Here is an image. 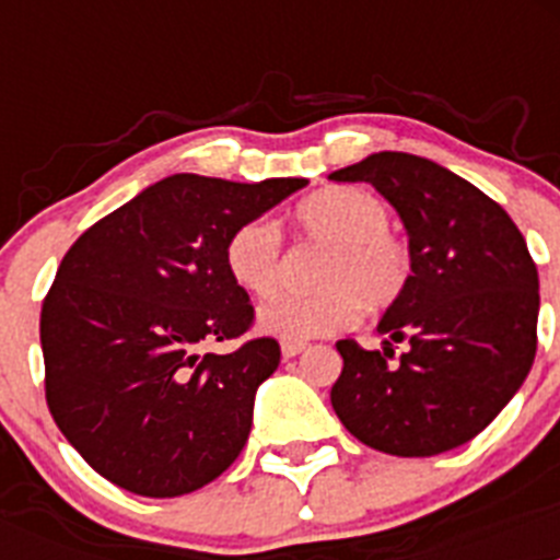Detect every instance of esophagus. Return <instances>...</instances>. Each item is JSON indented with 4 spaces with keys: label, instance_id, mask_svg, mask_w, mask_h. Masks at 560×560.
Wrapping results in <instances>:
<instances>
[{
    "label": "esophagus",
    "instance_id": "esophagus-1",
    "mask_svg": "<svg viewBox=\"0 0 560 560\" xmlns=\"http://www.w3.org/2000/svg\"><path fill=\"white\" fill-rule=\"evenodd\" d=\"M303 350H305V341H283V345H280L283 359H294V355H300Z\"/></svg>",
    "mask_w": 560,
    "mask_h": 560
}]
</instances>
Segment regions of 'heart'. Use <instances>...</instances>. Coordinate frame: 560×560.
Masks as SVG:
<instances>
[{
	"mask_svg": "<svg viewBox=\"0 0 560 560\" xmlns=\"http://www.w3.org/2000/svg\"><path fill=\"white\" fill-rule=\"evenodd\" d=\"M296 226L328 246L308 296H275L257 311V328L283 341H308L359 323L361 303L381 311L409 283V252L389 235L387 205L361 187H328L296 207ZM232 283L252 296H269L280 283V232L269 219L237 224L224 246Z\"/></svg>",
	"mask_w": 560,
	"mask_h": 560,
	"instance_id": "heart-1",
	"label": "heart"
}]
</instances>
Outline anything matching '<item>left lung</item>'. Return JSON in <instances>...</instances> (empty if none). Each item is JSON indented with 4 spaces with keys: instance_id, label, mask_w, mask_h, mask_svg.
<instances>
[{
    "instance_id": "obj_1",
    "label": "left lung",
    "mask_w": 560,
    "mask_h": 560,
    "mask_svg": "<svg viewBox=\"0 0 560 560\" xmlns=\"http://www.w3.org/2000/svg\"><path fill=\"white\" fill-rule=\"evenodd\" d=\"M368 182L409 235V283L375 330L384 353L336 341L330 404L355 440L434 457L477 438L536 359L538 271L511 215L471 182L415 153L381 151L330 173ZM393 340L408 353L394 359Z\"/></svg>"
}]
</instances>
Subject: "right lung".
<instances>
[{
    "label": "right lung",
    "mask_w": 560,
    "mask_h": 560,
    "mask_svg": "<svg viewBox=\"0 0 560 560\" xmlns=\"http://www.w3.org/2000/svg\"><path fill=\"white\" fill-rule=\"evenodd\" d=\"M308 179L257 185L173 173L78 237L42 308L47 407L101 477L137 497H182L246 446L275 339L205 353L252 325L224 269L237 224Z\"/></svg>",
    "instance_id": "1"
}]
</instances>
